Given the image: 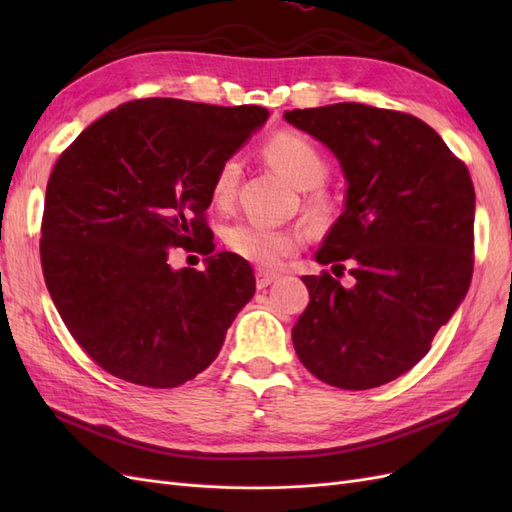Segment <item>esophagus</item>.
I'll return each instance as SVG.
<instances>
[{
    "mask_svg": "<svg viewBox=\"0 0 512 512\" xmlns=\"http://www.w3.org/2000/svg\"><path fill=\"white\" fill-rule=\"evenodd\" d=\"M277 280H280V275H277L275 271H267V269H258L256 271V286L258 288H267V286H271Z\"/></svg>",
    "mask_w": 512,
    "mask_h": 512,
    "instance_id": "esophagus-1",
    "label": "esophagus"
}]
</instances>
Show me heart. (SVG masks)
Listing matches in <instances>:
<instances>
[{
    "label": "heart",
    "mask_w": 512,
    "mask_h": 512,
    "mask_svg": "<svg viewBox=\"0 0 512 512\" xmlns=\"http://www.w3.org/2000/svg\"><path fill=\"white\" fill-rule=\"evenodd\" d=\"M267 162L282 173L294 188L299 190H312L320 185L329 173L327 160L320 153V149L309 141V138L294 134V132H280L271 136L265 143ZM241 179V162L239 158H226L218 173L213 177L211 194L218 205H230L232 198H235L237 185ZM309 211H312L314 220L318 224H324L331 220V200L314 192L309 198ZM224 243L232 254L241 256L247 262H254L260 267H275L280 265V260L294 254L301 245V235L294 230L284 228H269L262 224L252 222H237L230 224L224 230Z\"/></svg>",
    "instance_id": "b5f03b06"
}]
</instances>
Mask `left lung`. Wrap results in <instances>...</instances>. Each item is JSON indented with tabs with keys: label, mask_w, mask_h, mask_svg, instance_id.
<instances>
[{
	"label": "left lung",
	"mask_w": 512,
	"mask_h": 512,
	"mask_svg": "<svg viewBox=\"0 0 512 512\" xmlns=\"http://www.w3.org/2000/svg\"><path fill=\"white\" fill-rule=\"evenodd\" d=\"M294 128L327 145L346 207L303 275L309 305L292 344L312 374L365 391L406 374L466 297L474 269V185L440 134L414 115L359 102L294 108Z\"/></svg>",
	"instance_id": "8db88e82"
}]
</instances>
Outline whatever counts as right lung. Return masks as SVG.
Here are the masks:
<instances>
[{
    "mask_svg": "<svg viewBox=\"0 0 512 512\" xmlns=\"http://www.w3.org/2000/svg\"><path fill=\"white\" fill-rule=\"evenodd\" d=\"M267 117L254 104L132 100L55 162L42 215L44 282L70 335L108 374L173 389L220 354L256 280L241 256L213 254L205 211L220 164ZM175 246L207 255L208 269L170 270Z\"/></svg>",
    "mask_w": 512,
    "mask_h": 512,
    "instance_id": "1",
    "label": "right lung"
}]
</instances>
